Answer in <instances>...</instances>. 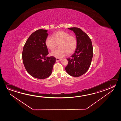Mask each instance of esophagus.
Listing matches in <instances>:
<instances>
[{"label":"esophagus","mask_w":121,"mask_h":121,"mask_svg":"<svg viewBox=\"0 0 121 121\" xmlns=\"http://www.w3.org/2000/svg\"><path fill=\"white\" fill-rule=\"evenodd\" d=\"M61 59H59V58H56V61H60L61 60Z\"/></svg>","instance_id":"esophagus-1"}]
</instances>
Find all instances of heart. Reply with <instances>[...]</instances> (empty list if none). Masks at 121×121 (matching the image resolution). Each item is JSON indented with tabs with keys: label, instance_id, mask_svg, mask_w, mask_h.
<instances>
[{
	"label": "heart",
	"instance_id": "obj_1",
	"mask_svg": "<svg viewBox=\"0 0 121 121\" xmlns=\"http://www.w3.org/2000/svg\"><path fill=\"white\" fill-rule=\"evenodd\" d=\"M46 47L52 51L59 44V48L51 53V55L56 58H61L66 54L71 55L75 51L77 46V39L74 35L63 31L54 32L52 37L48 36L45 41Z\"/></svg>",
	"mask_w": 121,
	"mask_h": 121
}]
</instances>
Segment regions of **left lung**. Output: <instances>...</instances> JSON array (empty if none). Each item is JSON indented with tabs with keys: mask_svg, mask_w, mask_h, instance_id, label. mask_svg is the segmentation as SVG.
Segmentation results:
<instances>
[{
	"mask_svg": "<svg viewBox=\"0 0 121 121\" xmlns=\"http://www.w3.org/2000/svg\"><path fill=\"white\" fill-rule=\"evenodd\" d=\"M68 29L75 33L77 46L71 58H67L68 64L65 70L72 77H80L86 73L90 67L93 54L92 43L88 36L80 29L77 27Z\"/></svg>",
	"mask_w": 121,
	"mask_h": 121,
	"instance_id": "1",
	"label": "left lung"
}]
</instances>
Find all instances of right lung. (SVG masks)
Listing matches in <instances>:
<instances>
[{
    "label": "right lung",
    "instance_id": "1",
    "mask_svg": "<svg viewBox=\"0 0 121 121\" xmlns=\"http://www.w3.org/2000/svg\"><path fill=\"white\" fill-rule=\"evenodd\" d=\"M48 30L39 29L33 33L25 43L22 52L23 64L27 72L39 79L48 78L52 73L56 58L49 54L45 41Z\"/></svg>",
    "mask_w": 121,
    "mask_h": 121
}]
</instances>
